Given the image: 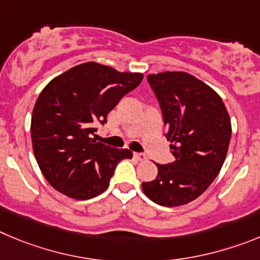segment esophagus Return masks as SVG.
Listing matches in <instances>:
<instances>
[{
  "mask_svg": "<svg viewBox=\"0 0 260 260\" xmlns=\"http://www.w3.org/2000/svg\"><path fill=\"white\" fill-rule=\"evenodd\" d=\"M133 156H135L137 160H140V162H144V160H146V155H145L144 153H133Z\"/></svg>",
  "mask_w": 260,
  "mask_h": 260,
  "instance_id": "1",
  "label": "esophagus"
}]
</instances>
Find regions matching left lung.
<instances>
[{"mask_svg": "<svg viewBox=\"0 0 260 260\" xmlns=\"http://www.w3.org/2000/svg\"><path fill=\"white\" fill-rule=\"evenodd\" d=\"M158 98L175 160L156 165L155 180L142 182L153 202L166 207L198 198L219 175L232 135L223 100L207 84L181 71L147 75Z\"/></svg>", "mask_w": 260, "mask_h": 260, "instance_id": "8db88e82", "label": "left lung"}]
</instances>
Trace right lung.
I'll return each mask as SVG.
<instances>
[{"label": "right lung", "mask_w": 260, "mask_h": 260, "mask_svg": "<svg viewBox=\"0 0 260 260\" xmlns=\"http://www.w3.org/2000/svg\"><path fill=\"white\" fill-rule=\"evenodd\" d=\"M139 72L86 62L54 78L40 93L31 119L39 167L55 190L74 200L104 193L116 165L131 159L128 149H114L93 139L95 124L141 83Z\"/></svg>", "instance_id": "right-lung-1"}]
</instances>
